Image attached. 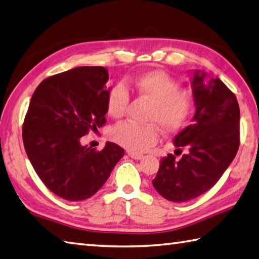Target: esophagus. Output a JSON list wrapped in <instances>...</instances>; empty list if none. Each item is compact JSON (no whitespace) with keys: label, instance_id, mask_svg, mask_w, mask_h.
Returning a JSON list of instances; mask_svg holds the SVG:
<instances>
[{"label":"esophagus","instance_id":"34e87169","mask_svg":"<svg viewBox=\"0 0 259 259\" xmlns=\"http://www.w3.org/2000/svg\"><path fill=\"white\" fill-rule=\"evenodd\" d=\"M128 155H130L132 159H134V160H141V159L143 158L142 154H138V153H134V152H128Z\"/></svg>","mask_w":259,"mask_h":259}]
</instances>
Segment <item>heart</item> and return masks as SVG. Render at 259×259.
<instances>
[{
	"instance_id": "obj_1",
	"label": "heart",
	"mask_w": 259,
	"mask_h": 259,
	"mask_svg": "<svg viewBox=\"0 0 259 259\" xmlns=\"http://www.w3.org/2000/svg\"><path fill=\"white\" fill-rule=\"evenodd\" d=\"M139 95L152 102L148 121L158 124L168 133L177 131L185 124L193 108L189 92L180 88L172 76L164 71L155 70L140 75L131 82ZM130 91L124 83L111 88L107 98V111L114 118L123 117L130 104ZM116 143L133 152H143L158 142L159 131L154 124L139 125L121 123L111 131Z\"/></svg>"
}]
</instances>
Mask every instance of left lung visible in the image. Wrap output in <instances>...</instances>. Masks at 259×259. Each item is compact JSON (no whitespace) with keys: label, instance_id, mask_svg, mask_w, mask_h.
<instances>
[{"label":"left lung","instance_id":"obj_1","mask_svg":"<svg viewBox=\"0 0 259 259\" xmlns=\"http://www.w3.org/2000/svg\"><path fill=\"white\" fill-rule=\"evenodd\" d=\"M195 115L175 136L176 154L161 159L153 187L165 199L187 202L212 188L235 159L239 148L240 110L236 96L220 79H207L196 70L192 76Z\"/></svg>","mask_w":259,"mask_h":259}]
</instances>
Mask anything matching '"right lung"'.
Segmentation results:
<instances>
[{
	"label": "right lung",
	"instance_id": "obj_1",
	"mask_svg": "<svg viewBox=\"0 0 259 259\" xmlns=\"http://www.w3.org/2000/svg\"><path fill=\"white\" fill-rule=\"evenodd\" d=\"M108 79L102 66L75 67L44 80L29 104L24 150L45 186L67 201L95 195L124 157L113 142L101 151L81 144L82 136L106 123Z\"/></svg>",
	"mask_w": 259,
	"mask_h": 259
}]
</instances>
